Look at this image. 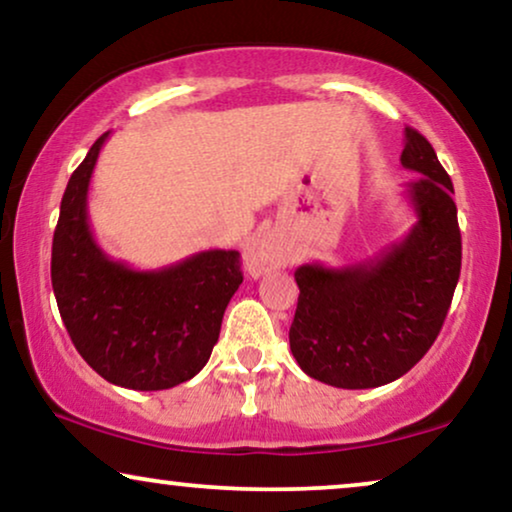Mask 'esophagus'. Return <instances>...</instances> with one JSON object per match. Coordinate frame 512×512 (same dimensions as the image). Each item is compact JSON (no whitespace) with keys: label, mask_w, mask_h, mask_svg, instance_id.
Returning a JSON list of instances; mask_svg holds the SVG:
<instances>
[{"label":"esophagus","mask_w":512,"mask_h":512,"mask_svg":"<svg viewBox=\"0 0 512 512\" xmlns=\"http://www.w3.org/2000/svg\"><path fill=\"white\" fill-rule=\"evenodd\" d=\"M289 263L291 251L270 235L256 237V240L247 247V251H244V268H247V272L254 279L263 277L265 272L284 268V265Z\"/></svg>","instance_id":"1"}]
</instances>
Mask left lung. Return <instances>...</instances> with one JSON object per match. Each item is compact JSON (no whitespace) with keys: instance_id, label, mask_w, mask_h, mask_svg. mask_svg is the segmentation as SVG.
Listing matches in <instances>:
<instances>
[{"instance_id":"obj_1","label":"left lung","mask_w":512,"mask_h":512,"mask_svg":"<svg viewBox=\"0 0 512 512\" xmlns=\"http://www.w3.org/2000/svg\"><path fill=\"white\" fill-rule=\"evenodd\" d=\"M405 186L415 226L380 256L342 268L307 263L289 342L298 366L338 389H373L408 373L438 338L461 272L450 174L433 146L405 128Z\"/></svg>"}]
</instances>
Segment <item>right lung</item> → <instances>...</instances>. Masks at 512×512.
I'll list each match as a JSON object with an SVG mask.
<instances>
[{
    "instance_id": "1",
    "label": "right lung",
    "mask_w": 512,
    "mask_h": 512,
    "mask_svg": "<svg viewBox=\"0 0 512 512\" xmlns=\"http://www.w3.org/2000/svg\"><path fill=\"white\" fill-rule=\"evenodd\" d=\"M109 132L90 146L60 202L51 282L83 361L125 389L160 391L205 368L242 284L240 251L209 249L160 270L114 261L88 223V186Z\"/></svg>"
}]
</instances>
